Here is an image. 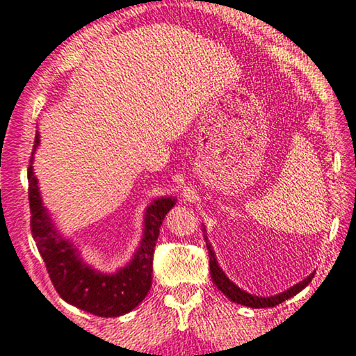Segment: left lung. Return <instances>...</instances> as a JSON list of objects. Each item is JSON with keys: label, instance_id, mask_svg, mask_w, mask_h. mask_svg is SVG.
Wrapping results in <instances>:
<instances>
[{"label": "left lung", "instance_id": "8db88e82", "mask_svg": "<svg viewBox=\"0 0 356 356\" xmlns=\"http://www.w3.org/2000/svg\"><path fill=\"white\" fill-rule=\"evenodd\" d=\"M205 227H204V237H205V242H207V250H209V256H210V273H211V280L215 285L218 286V289L224 294V296L229 298L232 300V302H237V304H242V305H247V307H253V309H264V307H275V305L282 304L283 300H286L289 298L296 296L298 293L302 291V289L309 285L312 282V278H314V273H310L307 278H304L302 282L296 283V285L288 288L286 291L283 293H278L275 296H269V298H261V296H254V294H250L248 291H245V289L238 288L235 285L234 282L229 280V277L226 273L222 272V269L218 264L216 261V254L215 251H213L211 245L209 242V238H207L205 235Z\"/></svg>", "mask_w": 356, "mask_h": 356}]
</instances>
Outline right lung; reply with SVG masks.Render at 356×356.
Here are the masks:
<instances>
[{"label":"right lung","instance_id":"1","mask_svg":"<svg viewBox=\"0 0 356 356\" xmlns=\"http://www.w3.org/2000/svg\"><path fill=\"white\" fill-rule=\"evenodd\" d=\"M36 130L29 165V199L31 234L46 262L49 277L65 302L97 316H121L132 312L146 298L152 280V254L163 218L177 204L175 197H159L146 207L143 237L134 258L114 273L94 269L83 259L76 245L65 238L42 205L40 184L33 172V159L40 146Z\"/></svg>","mask_w":356,"mask_h":356}]
</instances>
